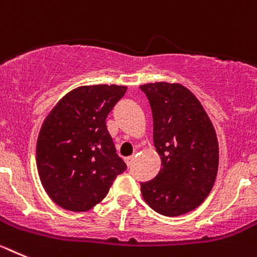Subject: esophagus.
<instances>
[{
	"label": "esophagus",
	"mask_w": 257,
	"mask_h": 257,
	"mask_svg": "<svg viewBox=\"0 0 257 257\" xmlns=\"http://www.w3.org/2000/svg\"><path fill=\"white\" fill-rule=\"evenodd\" d=\"M133 160H134V156H128V157H125V163H126V165L131 166V165H132V163H133Z\"/></svg>",
	"instance_id": "obj_1"
}]
</instances>
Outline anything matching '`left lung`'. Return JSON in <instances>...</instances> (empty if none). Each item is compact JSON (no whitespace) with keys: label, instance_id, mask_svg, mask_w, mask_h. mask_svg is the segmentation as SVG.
<instances>
[{"label":"left lung","instance_id":"left-lung-1","mask_svg":"<svg viewBox=\"0 0 257 257\" xmlns=\"http://www.w3.org/2000/svg\"><path fill=\"white\" fill-rule=\"evenodd\" d=\"M140 88L151 106L154 143L163 166L154 179L141 183L142 196L159 214H187L203 202L216 179L215 129L200 101L182 84L157 82Z\"/></svg>","mask_w":257,"mask_h":257}]
</instances>
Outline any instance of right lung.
<instances>
[{
  "label": "right lung",
  "mask_w": 257,
  "mask_h": 257,
  "mask_svg": "<svg viewBox=\"0 0 257 257\" xmlns=\"http://www.w3.org/2000/svg\"><path fill=\"white\" fill-rule=\"evenodd\" d=\"M125 85H83L62 97L37 141V168L51 200L70 211L101 202L126 165L106 126Z\"/></svg>",
  "instance_id": "obj_1"
}]
</instances>
